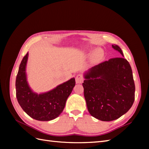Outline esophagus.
Segmentation results:
<instances>
[{"label":"esophagus","mask_w":149,"mask_h":149,"mask_svg":"<svg viewBox=\"0 0 149 149\" xmlns=\"http://www.w3.org/2000/svg\"><path fill=\"white\" fill-rule=\"evenodd\" d=\"M83 77L81 75H77L75 77V83L77 84H82L83 83Z\"/></svg>","instance_id":"1"}]
</instances>
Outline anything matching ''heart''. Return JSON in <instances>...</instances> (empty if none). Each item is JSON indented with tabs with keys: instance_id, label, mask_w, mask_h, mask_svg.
Wrapping results in <instances>:
<instances>
[{
	"instance_id": "heart-1",
	"label": "heart",
	"mask_w": 149,
	"mask_h": 149,
	"mask_svg": "<svg viewBox=\"0 0 149 149\" xmlns=\"http://www.w3.org/2000/svg\"><path fill=\"white\" fill-rule=\"evenodd\" d=\"M103 54H104L103 50L101 49L98 48V49H95L92 52V53H91V61L93 62L97 61V60H99V59L102 58Z\"/></svg>"
}]
</instances>
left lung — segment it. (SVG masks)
Segmentation results:
<instances>
[{
    "mask_svg": "<svg viewBox=\"0 0 149 149\" xmlns=\"http://www.w3.org/2000/svg\"><path fill=\"white\" fill-rule=\"evenodd\" d=\"M122 57V49L113 44ZM84 95L90 115L101 121L115 120L130 109L135 85L129 63L116 58L93 66L84 73Z\"/></svg>",
    "mask_w": 149,
    "mask_h": 149,
    "instance_id": "1",
    "label": "left lung"
}]
</instances>
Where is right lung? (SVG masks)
Here are the masks:
<instances>
[{"instance_id": "1", "label": "right lung", "mask_w": 149, "mask_h": 149, "mask_svg": "<svg viewBox=\"0 0 149 149\" xmlns=\"http://www.w3.org/2000/svg\"><path fill=\"white\" fill-rule=\"evenodd\" d=\"M29 53L24 57L16 79V95L20 106L31 118L39 121H50L62 113L66 101L75 85V78L59 84L47 92L37 93L27 81L26 67Z\"/></svg>"}]
</instances>
